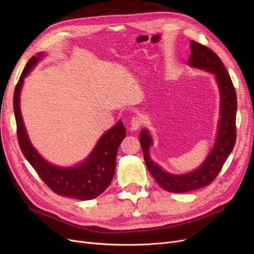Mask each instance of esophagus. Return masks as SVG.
<instances>
[{
    "mask_svg": "<svg viewBox=\"0 0 254 254\" xmlns=\"http://www.w3.org/2000/svg\"><path fill=\"white\" fill-rule=\"evenodd\" d=\"M143 124V120L140 116H134L131 117L129 125H130V130H137L138 128H140V127Z\"/></svg>",
    "mask_w": 254,
    "mask_h": 254,
    "instance_id": "esophagus-1",
    "label": "esophagus"
}]
</instances>
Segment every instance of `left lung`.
I'll return each mask as SVG.
<instances>
[{
  "mask_svg": "<svg viewBox=\"0 0 254 254\" xmlns=\"http://www.w3.org/2000/svg\"><path fill=\"white\" fill-rule=\"evenodd\" d=\"M190 53L189 64L214 74L218 84L220 119L214 147L204 163L193 172L183 175L170 174L153 163L149 156L152 139L148 130L144 128L140 132V143L146 167L159 186L167 191L175 193L188 192L209 185L218 175L236 143L237 95L228 71L214 51L192 40L190 41Z\"/></svg>",
  "mask_w": 254,
  "mask_h": 254,
  "instance_id": "obj_1",
  "label": "left lung"
}]
</instances>
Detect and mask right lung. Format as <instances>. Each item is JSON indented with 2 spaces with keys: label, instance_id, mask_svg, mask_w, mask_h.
Returning a JSON list of instances; mask_svg holds the SVG:
<instances>
[{
  "label": "right lung",
  "instance_id": "right-lung-1",
  "mask_svg": "<svg viewBox=\"0 0 254 254\" xmlns=\"http://www.w3.org/2000/svg\"><path fill=\"white\" fill-rule=\"evenodd\" d=\"M42 57H44L43 53L39 52L31 58L25 64L15 86L13 108H14L16 120L19 147L39 177L53 192L63 196L82 199V201L95 198L108 188L112 181L115 173L116 154L120 143L126 137V127L122 120H119L112 128L107 130L100 138L85 161L76 167L63 168L46 162L34 148L26 134L19 107L23 79L28 76Z\"/></svg>",
  "mask_w": 254,
  "mask_h": 254
}]
</instances>
